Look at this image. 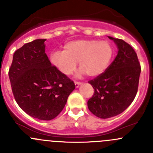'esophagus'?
Here are the masks:
<instances>
[{
	"label": "esophagus",
	"mask_w": 153,
	"mask_h": 153,
	"mask_svg": "<svg viewBox=\"0 0 153 153\" xmlns=\"http://www.w3.org/2000/svg\"><path fill=\"white\" fill-rule=\"evenodd\" d=\"M74 83H75L76 88H78V87H79V86L81 85L80 82H77V81H75V82H74Z\"/></svg>",
	"instance_id": "1"
}]
</instances>
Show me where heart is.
I'll return each mask as SVG.
<instances>
[{
    "mask_svg": "<svg viewBox=\"0 0 153 153\" xmlns=\"http://www.w3.org/2000/svg\"><path fill=\"white\" fill-rule=\"evenodd\" d=\"M114 50L112 44L106 40H76L63 46V51L53 52L50 61L62 74L70 75L79 63V74L86 73L95 77L103 74L110 64Z\"/></svg>",
    "mask_w": 153,
    "mask_h": 153,
    "instance_id": "1",
    "label": "heart"
}]
</instances>
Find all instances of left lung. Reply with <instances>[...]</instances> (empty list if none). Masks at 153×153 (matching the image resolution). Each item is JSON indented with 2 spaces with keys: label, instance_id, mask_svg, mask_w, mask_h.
I'll return each instance as SVG.
<instances>
[{
  "label": "left lung",
  "instance_id": "1",
  "mask_svg": "<svg viewBox=\"0 0 153 153\" xmlns=\"http://www.w3.org/2000/svg\"><path fill=\"white\" fill-rule=\"evenodd\" d=\"M108 37L117 44L118 53L103 74L89 81L94 93L87 106L93 115L100 119L117 116L132 103L137 93L141 73L133 48L121 39Z\"/></svg>",
  "mask_w": 153,
  "mask_h": 153
}]
</instances>
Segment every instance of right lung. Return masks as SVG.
Listing matches in <instances>:
<instances>
[{
  "instance_id": "1",
  "label": "right lung",
  "mask_w": 153,
  "mask_h": 153,
  "mask_svg": "<svg viewBox=\"0 0 153 153\" xmlns=\"http://www.w3.org/2000/svg\"><path fill=\"white\" fill-rule=\"evenodd\" d=\"M45 41L37 39L17 50L8 75L18 106L33 118L51 120L63 110L75 84L52 66Z\"/></svg>"
}]
</instances>
